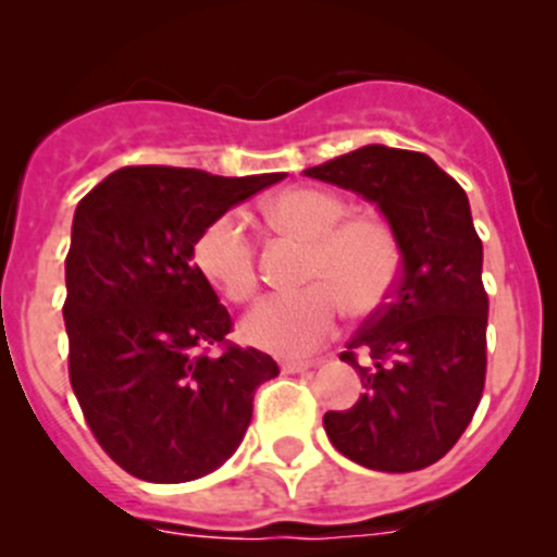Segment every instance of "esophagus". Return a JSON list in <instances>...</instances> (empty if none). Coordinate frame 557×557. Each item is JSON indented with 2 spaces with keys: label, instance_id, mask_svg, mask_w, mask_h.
Listing matches in <instances>:
<instances>
[{
  "label": "esophagus",
  "instance_id": "1",
  "mask_svg": "<svg viewBox=\"0 0 557 557\" xmlns=\"http://www.w3.org/2000/svg\"><path fill=\"white\" fill-rule=\"evenodd\" d=\"M283 372L285 374H301V372H310L312 367H318V361H301V358H285L283 363Z\"/></svg>",
  "mask_w": 557,
  "mask_h": 557
}]
</instances>
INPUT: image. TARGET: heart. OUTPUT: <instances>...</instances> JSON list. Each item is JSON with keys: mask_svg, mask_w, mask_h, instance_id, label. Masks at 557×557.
Here are the masks:
<instances>
[{"mask_svg": "<svg viewBox=\"0 0 557 557\" xmlns=\"http://www.w3.org/2000/svg\"><path fill=\"white\" fill-rule=\"evenodd\" d=\"M347 215V201L325 188H288L267 205L277 232L307 243L296 294L267 296L243 320V336L269 352H310L350 312L374 310L398 272V245L387 223ZM194 267L232 305H245L258 288L256 245L237 212L215 215L190 245Z\"/></svg>", "mask_w": 557, "mask_h": 557, "instance_id": "obj_1", "label": "heart"}]
</instances>
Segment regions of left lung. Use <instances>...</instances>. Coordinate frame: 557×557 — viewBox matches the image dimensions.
<instances>
[{
    "instance_id": "left-lung-1",
    "label": "left lung",
    "mask_w": 557,
    "mask_h": 557,
    "mask_svg": "<svg viewBox=\"0 0 557 557\" xmlns=\"http://www.w3.org/2000/svg\"><path fill=\"white\" fill-rule=\"evenodd\" d=\"M305 174L374 201L401 250L387 301L339 352L361 374L363 396L325 412V434L367 469H425L453 450L485 387L487 294L466 190L425 153L385 145Z\"/></svg>"
}]
</instances>
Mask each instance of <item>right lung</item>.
<instances>
[{
  "mask_svg": "<svg viewBox=\"0 0 557 557\" xmlns=\"http://www.w3.org/2000/svg\"><path fill=\"white\" fill-rule=\"evenodd\" d=\"M283 177L123 166L77 205L70 383L91 434L132 476L172 485L215 471L243 442L256 387L280 374L272 356L226 339L232 314L190 245L212 218Z\"/></svg>",
  "mask_w": 557,
  "mask_h": 557,
  "instance_id": "obj_1",
  "label": "right lung"
}]
</instances>
